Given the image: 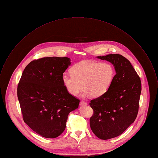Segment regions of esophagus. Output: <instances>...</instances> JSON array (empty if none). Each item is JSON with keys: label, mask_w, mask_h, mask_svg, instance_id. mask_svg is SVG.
Wrapping results in <instances>:
<instances>
[{"label": "esophagus", "mask_w": 158, "mask_h": 158, "mask_svg": "<svg viewBox=\"0 0 158 158\" xmlns=\"http://www.w3.org/2000/svg\"><path fill=\"white\" fill-rule=\"evenodd\" d=\"M87 105V102H86L85 101H81L80 103V106H85V105Z\"/></svg>", "instance_id": "1"}]
</instances>
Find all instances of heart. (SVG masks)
Returning <instances> with one entry per match:
<instances>
[{
    "label": "heart",
    "instance_id": "obj_1",
    "mask_svg": "<svg viewBox=\"0 0 158 158\" xmlns=\"http://www.w3.org/2000/svg\"><path fill=\"white\" fill-rule=\"evenodd\" d=\"M70 72L63 74L62 81L70 95L77 96L84 89L91 97L98 98L110 88L115 69L108 62L82 61L73 65Z\"/></svg>",
    "mask_w": 158,
    "mask_h": 158
}]
</instances>
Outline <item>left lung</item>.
Segmentation results:
<instances>
[{
    "instance_id": "1",
    "label": "left lung",
    "mask_w": 158,
    "mask_h": 158,
    "mask_svg": "<svg viewBox=\"0 0 158 158\" xmlns=\"http://www.w3.org/2000/svg\"><path fill=\"white\" fill-rule=\"evenodd\" d=\"M114 67L116 75L109 89L91 101L94 113L90 118L93 133L102 140L119 136L137 118L142 84L128 59L118 54L98 56Z\"/></svg>"
}]
</instances>
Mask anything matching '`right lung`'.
I'll use <instances>...</instances> for the list:
<instances>
[{"mask_svg": "<svg viewBox=\"0 0 158 158\" xmlns=\"http://www.w3.org/2000/svg\"><path fill=\"white\" fill-rule=\"evenodd\" d=\"M67 57H47L31 61L24 69L17 88L23 118L31 129L45 138L59 136L68 115L80 100L64 87L62 76L70 65Z\"/></svg>", "mask_w": 158, "mask_h": 158, "instance_id": "add662e5", "label": "right lung"}]
</instances>
